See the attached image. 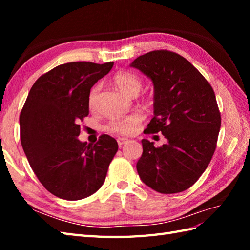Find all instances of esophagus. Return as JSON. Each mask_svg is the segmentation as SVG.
I'll return each mask as SVG.
<instances>
[{
  "mask_svg": "<svg viewBox=\"0 0 250 250\" xmlns=\"http://www.w3.org/2000/svg\"><path fill=\"white\" fill-rule=\"evenodd\" d=\"M117 142H118V145L121 146V145L125 144L126 142H129V140L125 139V137H118V139H117Z\"/></svg>",
  "mask_w": 250,
  "mask_h": 250,
  "instance_id": "obj_1",
  "label": "esophagus"
}]
</instances>
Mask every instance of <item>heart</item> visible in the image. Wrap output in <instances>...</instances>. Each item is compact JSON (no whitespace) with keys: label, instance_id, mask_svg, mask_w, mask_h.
<instances>
[{"label":"heart","instance_id":"1","mask_svg":"<svg viewBox=\"0 0 250 250\" xmlns=\"http://www.w3.org/2000/svg\"><path fill=\"white\" fill-rule=\"evenodd\" d=\"M114 83L117 87L122 90V91L129 95H133V97L139 94L143 87L142 79L137 76L136 74L128 71H120L118 73H116L114 76ZM98 91L99 87L94 86L89 93L88 104L90 107H92L94 104ZM143 119H144L143 114L140 113V111H136V113L124 117V118L109 121L107 125V129L117 134L130 135L133 134L137 130Z\"/></svg>","mask_w":250,"mask_h":250}]
</instances>
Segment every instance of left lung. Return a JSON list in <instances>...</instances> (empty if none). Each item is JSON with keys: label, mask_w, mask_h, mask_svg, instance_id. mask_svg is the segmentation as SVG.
<instances>
[{"label": "left lung", "mask_w": 250, "mask_h": 250, "mask_svg": "<svg viewBox=\"0 0 250 250\" xmlns=\"http://www.w3.org/2000/svg\"><path fill=\"white\" fill-rule=\"evenodd\" d=\"M155 87L153 118L146 133H162L167 144L142 140L136 163L143 183L160 193L189 189L208 167L221 125L215 92L204 76L169 50H153L131 63Z\"/></svg>", "instance_id": "1"}]
</instances>
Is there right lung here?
I'll return each mask as SVG.
<instances>
[{
    "label": "right lung",
    "instance_id": "right-lung-1",
    "mask_svg": "<svg viewBox=\"0 0 250 250\" xmlns=\"http://www.w3.org/2000/svg\"><path fill=\"white\" fill-rule=\"evenodd\" d=\"M113 65H58L37 79L25 100L19 118L21 145L41 184L58 198L76 201L97 192L118 150L107 134L95 144L77 139L79 121L89 115L90 89Z\"/></svg>",
    "mask_w": 250,
    "mask_h": 250
}]
</instances>
